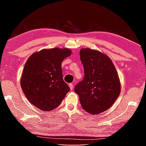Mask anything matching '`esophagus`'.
Listing matches in <instances>:
<instances>
[{"label":"esophagus","instance_id":"obj_1","mask_svg":"<svg viewBox=\"0 0 146 146\" xmlns=\"http://www.w3.org/2000/svg\"><path fill=\"white\" fill-rule=\"evenodd\" d=\"M69 86H70V90H73V84H69Z\"/></svg>","mask_w":146,"mask_h":146}]
</instances>
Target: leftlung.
I'll return each mask as SVG.
<instances>
[{
    "label": "left lung",
    "mask_w": 146,
    "mask_h": 146,
    "mask_svg": "<svg viewBox=\"0 0 146 146\" xmlns=\"http://www.w3.org/2000/svg\"><path fill=\"white\" fill-rule=\"evenodd\" d=\"M80 57L84 76L75 86V92L86 111L99 114L111 107L120 95L117 71L109 56L98 51L81 49Z\"/></svg>",
    "instance_id": "1"
}]
</instances>
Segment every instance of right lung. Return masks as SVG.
Returning <instances> with one entry per match:
<instances>
[{"label":"right lung","instance_id":"add662e5","mask_svg":"<svg viewBox=\"0 0 146 146\" xmlns=\"http://www.w3.org/2000/svg\"><path fill=\"white\" fill-rule=\"evenodd\" d=\"M71 54L68 48L44 49L32 54L24 65L22 90L29 102L43 111L57 108L70 90L63 80L62 62Z\"/></svg>","mask_w":146,"mask_h":146}]
</instances>
